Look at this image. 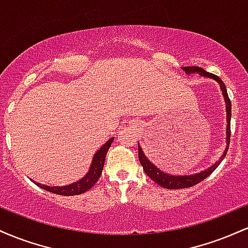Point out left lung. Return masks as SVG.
Listing matches in <instances>:
<instances>
[{"instance_id":"left-lung-1","label":"left lung","mask_w":248,"mask_h":248,"mask_svg":"<svg viewBox=\"0 0 248 248\" xmlns=\"http://www.w3.org/2000/svg\"><path fill=\"white\" fill-rule=\"evenodd\" d=\"M183 71H186V75H191V73H199V76L202 77H206V78H211L213 80H216L220 86L221 93H223V96L225 99V104H226V119H227V126H226V143L230 144V136H231V101H230L229 95H227V91H226V86L221 80L220 78L217 76L212 75V73L206 72L205 70H203L202 67L198 66H184L182 67ZM227 149L229 147H226L225 152L221 157L219 158V161L216 162L213 166H211L207 169L203 170V171L195 173V175H184V176H173V175H169V173H166L163 171H161L157 167H155L154 164L150 162L144 155L143 150L139 144V160H140V163L143 167L144 172L147 173L148 177H150L153 179L155 183H157L158 186L166 187V189H184V187H191L196 184H198L199 182H202L203 179H205L207 176H210L211 173L215 171L216 168H217L220 162L224 160V157L226 156Z\"/></svg>"}]
</instances>
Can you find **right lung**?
Listing matches in <instances>:
<instances>
[{"label": "right lung", "instance_id": "1", "mask_svg": "<svg viewBox=\"0 0 248 248\" xmlns=\"http://www.w3.org/2000/svg\"><path fill=\"white\" fill-rule=\"evenodd\" d=\"M113 140H114V138L109 139V140H108L106 143L94 154V157H93L90 170H88V172L85 175V177H82L80 181L75 182V183L69 184V186H44V184L37 183V182H32L37 186L42 187V189L46 190V191L57 193V195L62 196H75L86 192L87 190H90L91 187L94 186L96 182H98L99 177L101 176L105 164V158H106L107 152L108 149H109Z\"/></svg>", "mask_w": 248, "mask_h": 248}]
</instances>
